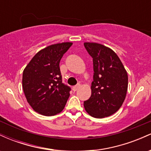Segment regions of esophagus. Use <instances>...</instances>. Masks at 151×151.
<instances>
[{"instance_id":"1","label":"esophagus","mask_w":151,"mask_h":151,"mask_svg":"<svg viewBox=\"0 0 151 151\" xmlns=\"http://www.w3.org/2000/svg\"><path fill=\"white\" fill-rule=\"evenodd\" d=\"M79 87H80V84H78L77 85L74 86H73V87H72V90H73L74 91H77L78 89H79Z\"/></svg>"}]
</instances>
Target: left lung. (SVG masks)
<instances>
[{
	"instance_id": "left-lung-1",
	"label": "left lung",
	"mask_w": 151,
	"mask_h": 151,
	"mask_svg": "<svg viewBox=\"0 0 151 151\" xmlns=\"http://www.w3.org/2000/svg\"><path fill=\"white\" fill-rule=\"evenodd\" d=\"M93 58V76L91 95L84 101L86 111L97 119L117 111L125 100L128 74L118 55L110 48L96 42H84Z\"/></svg>"
}]
</instances>
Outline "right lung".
Returning a JSON list of instances; mask_svg holds the SVG:
<instances>
[{
	"mask_svg": "<svg viewBox=\"0 0 151 151\" xmlns=\"http://www.w3.org/2000/svg\"><path fill=\"white\" fill-rule=\"evenodd\" d=\"M62 42L41 50L26 66L22 88L29 104L42 115H56L65 108L71 88L62 83L60 62L72 46Z\"/></svg>",
	"mask_w": 151,
	"mask_h": 151,
	"instance_id": "obj_1",
	"label": "right lung"
}]
</instances>
